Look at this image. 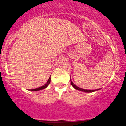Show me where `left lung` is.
Here are the masks:
<instances>
[{
	"mask_svg": "<svg viewBox=\"0 0 126 126\" xmlns=\"http://www.w3.org/2000/svg\"><path fill=\"white\" fill-rule=\"evenodd\" d=\"M71 85L73 86V87L74 88L76 89V90H79V91H81V92H87V93H90V92H94V91H97V90H98L99 89H98V90H84V89H83V88H81L79 87H78L77 86H76L75 84H74V83L71 81Z\"/></svg>",
	"mask_w": 126,
	"mask_h": 126,
	"instance_id": "left-lung-1",
	"label": "left lung"
}]
</instances>
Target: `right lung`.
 <instances>
[{
  "instance_id": "right-lung-1",
  "label": "right lung",
  "mask_w": 126,
  "mask_h": 126,
  "mask_svg": "<svg viewBox=\"0 0 126 126\" xmlns=\"http://www.w3.org/2000/svg\"><path fill=\"white\" fill-rule=\"evenodd\" d=\"M50 77L49 78V79H48V81L46 83V84H44L43 86H41V87L40 88H36V89H31V90H30V91H33V92H35V91H39V90H43V89H45L48 86V84L50 83Z\"/></svg>"
}]
</instances>
